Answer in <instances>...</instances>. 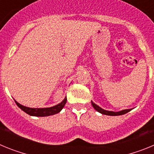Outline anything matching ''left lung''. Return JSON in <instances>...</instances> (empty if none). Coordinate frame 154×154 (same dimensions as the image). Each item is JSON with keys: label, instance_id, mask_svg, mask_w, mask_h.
<instances>
[{"label": "left lung", "instance_id": "1", "mask_svg": "<svg viewBox=\"0 0 154 154\" xmlns=\"http://www.w3.org/2000/svg\"><path fill=\"white\" fill-rule=\"evenodd\" d=\"M92 106L94 107V109L98 111L99 112L102 114H104V115H108V116H120V115H123V114H126L128 112H130L131 109H124V110H122V111H119V112H112V111H107V110H105L103 109L100 108L99 106L96 105L92 101Z\"/></svg>", "mask_w": 154, "mask_h": 154}]
</instances>
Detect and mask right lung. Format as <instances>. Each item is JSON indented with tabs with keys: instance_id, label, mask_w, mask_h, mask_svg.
Listing matches in <instances>:
<instances>
[{
	"instance_id": "1",
	"label": "right lung",
	"mask_w": 154,
	"mask_h": 154,
	"mask_svg": "<svg viewBox=\"0 0 154 154\" xmlns=\"http://www.w3.org/2000/svg\"><path fill=\"white\" fill-rule=\"evenodd\" d=\"M67 101V99L66 97L65 98L63 101L62 102L59 104L56 105L55 106L50 107V108H29V107L24 106L22 105H21L20 103H17V101H14L15 103L17 104V106L19 108L22 109L24 112H26L27 114L30 116H48L54 115V114H56L58 112H59L61 110L63 109V107L65 106V103Z\"/></svg>"
}]
</instances>
